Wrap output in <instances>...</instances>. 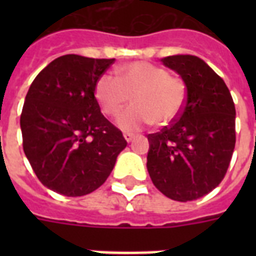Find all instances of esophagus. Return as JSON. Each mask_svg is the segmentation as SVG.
I'll return each mask as SVG.
<instances>
[{
	"label": "esophagus",
	"mask_w": 256,
	"mask_h": 256,
	"mask_svg": "<svg viewBox=\"0 0 256 256\" xmlns=\"http://www.w3.org/2000/svg\"><path fill=\"white\" fill-rule=\"evenodd\" d=\"M124 138L126 140V142H132V140L136 138V136H132V134H128V132H124Z\"/></svg>",
	"instance_id": "obj_1"
}]
</instances>
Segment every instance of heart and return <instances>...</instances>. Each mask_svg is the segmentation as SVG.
Returning a JSON list of instances; mask_svg holds the SVG:
<instances>
[{"instance_id":"obj_1","label":"heart","mask_w":256,"mask_h":256,"mask_svg":"<svg viewBox=\"0 0 256 256\" xmlns=\"http://www.w3.org/2000/svg\"><path fill=\"white\" fill-rule=\"evenodd\" d=\"M94 92L108 116H116L128 100H134L116 120L124 132H138L152 124H172L182 114L187 96L182 80L144 61L120 66L116 76L104 73L96 81Z\"/></svg>"}]
</instances>
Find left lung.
<instances>
[{
    "instance_id": "obj_1",
    "label": "left lung",
    "mask_w": 256,
    "mask_h": 256,
    "mask_svg": "<svg viewBox=\"0 0 256 256\" xmlns=\"http://www.w3.org/2000/svg\"><path fill=\"white\" fill-rule=\"evenodd\" d=\"M182 77L186 104L178 120L148 134V171L168 198L187 202L222 182L235 148V106L224 81L195 56L160 60Z\"/></svg>"
}]
</instances>
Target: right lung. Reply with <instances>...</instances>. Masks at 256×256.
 Listing matches in <instances>:
<instances>
[{
	"label": "right lung",
	"instance_id": "obj_1",
	"mask_svg": "<svg viewBox=\"0 0 256 256\" xmlns=\"http://www.w3.org/2000/svg\"><path fill=\"white\" fill-rule=\"evenodd\" d=\"M66 54L34 78L21 112L22 146L44 186L82 196L102 186L128 142L100 112L98 78L114 64Z\"/></svg>",
	"mask_w": 256,
	"mask_h": 256
}]
</instances>
